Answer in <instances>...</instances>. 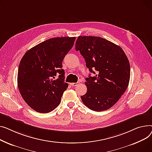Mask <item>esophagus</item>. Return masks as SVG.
I'll return each instance as SVG.
<instances>
[{
	"label": "esophagus",
	"instance_id": "1",
	"mask_svg": "<svg viewBox=\"0 0 152 152\" xmlns=\"http://www.w3.org/2000/svg\"><path fill=\"white\" fill-rule=\"evenodd\" d=\"M79 84H80V82H78L77 83H70V85L72 86H76L78 85Z\"/></svg>",
	"mask_w": 152,
	"mask_h": 152
}]
</instances>
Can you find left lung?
Segmentation results:
<instances>
[{"label":"left lung","mask_w":152,"mask_h":152,"mask_svg":"<svg viewBox=\"0 0 152 152\" xmlns=\"http://www.w3.org/2000/svg\"><path fill=\"white\" fill-rule=\"evenodd\" d=\"M76 51L85 58L86 66L95 76L86 78L87 91L83 103L96 112L106 110L117 102L127 89L130 64L122 48L100 37L80 36Z\"/></svg>","instance_id":"obj_1"}]
</instances>
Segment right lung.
Wrapping results in <instances>:
<instances>
[{
    "mask_svg": "<svg viewBox=\"0 0 152 152\" xmlns=\"http://www.w3.org/2000/svg\"><path fill=\"white\" fill-rule=\"evenodd\" d=\"M76 37L48 39L27 51L18 72V86L24 101L39 113L53 111L68 87L62 62ZM58 78L55 79L56 74Z\"/></svg>",
    "mask_w": 152,
    "mask_h": 152,
    "instance_id": "1",
    "label": "right lung"
}]
</instances>
